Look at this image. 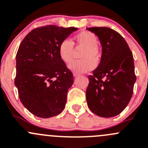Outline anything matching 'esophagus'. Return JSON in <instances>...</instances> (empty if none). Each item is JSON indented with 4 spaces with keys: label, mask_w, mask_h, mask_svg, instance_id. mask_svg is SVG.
<instances>
[{
    "label": "esophagus",
    "mask_w": 148,
    "mask_h": 148,
    "mask_svg": "<svg viewBox=\"0 0 148 148\" xmlns=\"http://www.w3.org/2000/svg\"><path fill=\"white\" fill-rule=\"evenodd\" d=\"M74 77H78V76H79L80 75V74H79V73H77V72H74Z\"/></svg>",
    "instance_id": "34e87169"
}]
</instances>
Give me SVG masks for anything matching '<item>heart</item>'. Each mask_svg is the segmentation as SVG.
<instances>
[{
	"label": "heart",
	"mask_w": 148,
	"mask_h": 148,
	"mask_svg": "<svg viewBox=\"0 0 148 148\" xmlns=\"http://www.w3.org/2000/svg\"><path fill=\"white\" fill-rule=\"evenodd\" d=\"M97 40L94 34L88 31H82L76 34L70 42L65 40L60 44L58 53L61 61L69 64L73 60L74 49L82 48L79 57L82 59L71 63L69 68L72 71L84 73L92 69L95 66V61L100 58V51L97 45Z\"/></svg>",
	"instance_id": "1"
}]
</instances>
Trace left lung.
I'll list each match as a JSON object with an SVG mask.
<instances>
[{
    "instance_id": "left-lung-1",
    "label": "left lung",
    "mask_w": 148,
    "mask_h": 148,
    "mask_svg": "<svg viewBox=\"0 0 148 148\" xmlns=\"http://www.w3.org/2000/svg\"><path fill=\"white\" fill-rule=\"evenodd\" d=\"M102 45L99 66L90 75L86 91L89 108L105 118L115 116L130 103L136 82L134 58L122 36L108 27H91Z\"/></svg>"
}]
</instances>
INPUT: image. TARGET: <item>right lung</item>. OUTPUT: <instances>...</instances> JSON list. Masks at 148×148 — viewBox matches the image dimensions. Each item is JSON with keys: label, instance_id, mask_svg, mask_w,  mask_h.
<instances>
[{"label": "right lung", "instance_id": "obj_1", "mask_svg": "<svg viewBox=\"0 0 148 148\" xmlns=\"http://www.w3.org/2000/svg\"><path fill=\"white\" fill-rule=\"evenodd\" d=\"M76 27L47 25L27 34L16 56L15 84L23 106L34 116L50 118L62 112L72 72L59 56L60 44Z\"/></svg>", "mask_w": 148, "mask_h": 148}]
</instances>
